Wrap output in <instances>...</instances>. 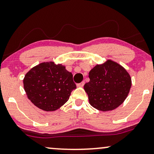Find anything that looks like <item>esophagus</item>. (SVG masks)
<instances>
[{"mask_svg": "<svg viewBox=\"0 0 154 154\" xmlns=\"http://www.w3.org/2000/svg\"><path fill=\"white\" fill-rule=\"evenodd\" d=\"M84 84H85V82H84V81H82L81 83H78L77 86H78V87H83V85H84Z\"/></svg>", "mask_w": 154, "mask_h": 154, "instance_id": "34e87169", "label": "esophagus"}]
</instances>
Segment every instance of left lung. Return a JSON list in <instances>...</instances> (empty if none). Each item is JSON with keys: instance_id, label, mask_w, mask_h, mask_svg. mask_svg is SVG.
<instances>
[{"instance_id": "8db88e82", "label": "left lung", "mask_w": 154, "mask_h": 154, "mask_svg": "<svg viewBox=\"0 0 154 154\" xmlns=\"http://www.w3.org/2000/svg\"><path fill=\"white\" fill-rule=\"evenodd\" d=\"M90 81L84 85L89 103L98 110L116 109L127 98L131 86L130 75L123 66L108 59L89 72Z\"/></svg>"}]
</instances>
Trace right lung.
Here are the masks:
<instances>
[{
  "instance_id": "1",
  "label": "right lung",
  "mask_w": 154,
  "mask_h": 154,
  "mask_svg": "<svg viewBox=\"0 0 154 154\" xmlns=\"http://www.w3.org/2000/svg\"><path fill=\"white\" fill-rule=\"evenodd\" d=\"M23 85L32 103L47 112L60 108L76 88L72 73L65 66L55 64L53 61L42 62L32 68L25 75Z\"/></svg>"
}]
</instances>
